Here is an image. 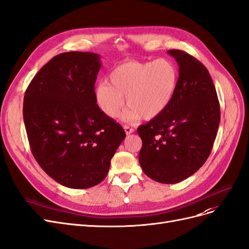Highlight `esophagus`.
<instances>
[{
  "mask_svg": "<svg viewBox=\"0 0 249 249\" xmlns=\"http://www.w3.org/2000/svg\"><path fill=\"white\" fill-rule=\"evenodd\" d=\"M124 130H125V132H126V134H130V133H132V132L134 131L133 128H131V127L127 126V125L124 126Z\"/></svg>",
  "mask_w": 249,
  "mask_h": 249,
  "instance_id": "34e87169",
  "label": "esophagus"
}]
</instances>
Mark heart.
Segmentation results:
<instances>
[{
	"mask_svg": "<svg viewBox=\"0 0 249 249\" xmlns=\"http://www.w3.org/2000/svg\"><path fill=\"white\" fill-rule=\"evenodd\" d=\"M109 82L102 81L95 89L98 107L109 118L117 117L126 104L130 108L122 120L134 122L141 117H159L171 103L178 83L174 63L165 58L154 61H128L113 69Z\"/></svg>",
	"mask_w": 249,
	"mask_h": 249,
	"instance_id": "1",
	"label": "heart"
}]
</instances>
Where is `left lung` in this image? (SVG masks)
<instances>
[{"mask_svg":"<svg viewBox=\"0 0 249 249\" xmlns=\"http://www.w3.org/2000/svg\"><path fill=\"white\" fill-rule=\"evenodd\" d=\"M179 67L178 83L168 107L141 125L140 165L151 179L176 183L187 179L211 154L220 123V106L209 71L180 50H169Z\"/></svg>","mask_w":249,"mask_h":249,"instance_id":"8db88e82","label":"left lung"}]
</instances>
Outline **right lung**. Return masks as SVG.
<instances>
[{
  "label": "right lung",
  "mask_w": 249,
  "mask_h": 249,
  "mask_svg": "<svg viewBox=\"0 0 249 249\" xmlns=\"http://www.w3.org/2000/svg\"><path fill=\"white\" fill-rule=\"evenodd\" d=\"M100 68L96 53L58 54L39 70L25 93L23 116L32 154L51 178L67 188L100 183L126 136L96 103Z\"/></svg>",
  "instance_id": "1"
}]
</instances>
